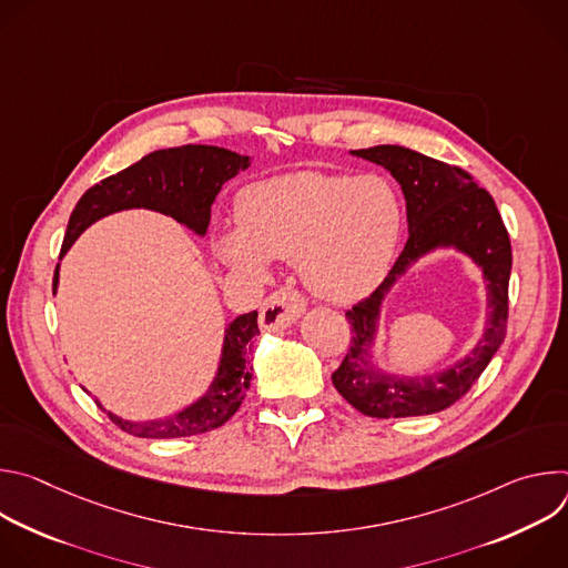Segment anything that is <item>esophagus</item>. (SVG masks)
Here are the masks:
<instances>
[{"mask_svg": "<svg viewBox=\"0 0 568 568\" xmlns=\"http://www.w3.org/2000/svg\"><path fill=\"white\" fill-rule=\"evenodd\" d=\"M305 298L292 287L276 290L261 307V328L267 333L285 331L303 314Z\"/></svg>", "mask_w": 568, "mask_h": 568, "instance_id": "1", "label": "esophagus"}]
</instances>
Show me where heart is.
<instances>
[{"instance_id":"heart-1","label":"heart","mask_w":568,"mask_h":568,"mask_svg":"<svg viewBox=\"0 0 568 568\" xmlns=\"http://www.w3.org/2000/svg\"><path fill=\"white\" fill-rule=\"evenodd\" d=\"M237 229L215 240L217 256L261 274L267 258L296 261L305 285L331 301H355L386 274L402 229V206L379 175L301 171L247 186Z\"/></svg>"}]
</instances>
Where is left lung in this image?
<instances>
[{"label":"left lung","mask_w":568,"mask_h":568,"mask_svg":"<svg viewBox=\"0 0 568 568\" xmlns=\"http://www.w3.org/2000/svg\"><path fill=\"white\" fill-rule=\"evenodd\" d=\"M353 154L384 166L402 186L409 240L377 290L346 312L353 339L344 362L333 373V384L357 412L371 418L438 414L471 388L506 339L513 270L508 229L493 195L458 166L402 145H375L353 150ZM436 246H456L484 270L489 283V326L475 351L440 376L423 381L384 376L367 364L381 298L395 277Z\"/></svg>","instance_id":"obj_1"}]
</instances>
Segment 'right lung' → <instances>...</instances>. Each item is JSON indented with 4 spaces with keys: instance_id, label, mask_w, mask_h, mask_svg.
<instances>
[{
    "instance_id": "right-lung-1",
    "label": "right lung",
    "mask_w": 568,
    "mask_h": 568,
    "mask_svg": "<svg viewBox=\"0 0 568 568\" xmlns=\"http://www.w3.org/2000/svg\"><path fill=\"white\" fill-rule=\"evenodd\" d=\"M247 166L250 156L217 145H180L154 150L136 161L134 166L105 178L101 184H94L78 200L67 224L60 258L92 222L123 209H152L166 213L204 235L211 222V204L222 184ZM55 287L58 267L53 274V294ZM258 333L256 310L233 318L224 335L222 359L211 388L204 397L173 418L130 423L105 412L99 402L97 404L119 429L136 438H184L211 432L224 425L240 409L242 399L247 395L252 384L247 353L252 337Z\"/></svg>"
}]
</instances>
